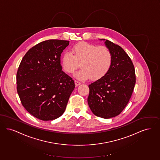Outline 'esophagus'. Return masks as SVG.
Listing matches in <instances>:
<instances>
[{"instance_id": "34e87169", "label": "esophagus", "mask_w": 160, "mask_h": 160, "mask_svg": "<svg viewBox=\"0 0 160 160\" xmlns=\"http://www.w3.org/2000/svg\"><path fill=\"white\" fill-rule=\"evenodd\" d=\"M75 85L76 86H78V85H79L81 84V82L79 81H77V80L75 81Z\"/></svg>"}]
</instances>
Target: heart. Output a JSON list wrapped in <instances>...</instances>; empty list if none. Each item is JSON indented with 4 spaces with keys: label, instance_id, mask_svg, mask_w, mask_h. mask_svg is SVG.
I'll use <instances>...</instances> for the list:
<instances>
[{
    "label": "heart",
    "instance_id": "b5f03b06",
    "mask_svg": "<svg viewBox=\"0 0 160 160\" xmlns=\"http://www.w3.org/2000/svg\"><path fill=\"white\" fill-rule=\"evenodd\" d=\"M112 62L111 52L107 47L82 42L73 46L72 52L66 51L63 53L62 67L65 72L73 73L81 62L82 69L75 77L79 79L90 77L92 80H98L109 71Z\"/></svg>",
    "mask_w": 160,
    "mask_h": 160
}]
</instances>
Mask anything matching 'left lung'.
Segmentation results:
<instances>
[{
    "instance_id": "left-lung-1",
    "label": "left lung",
    "mask_w": 160,
    "mask_h": 160,
    "mask_svg": "<svg viewBox=\"0 0 160 160\" xmlns=\"http://www.w3.org/2000/svg\"><path fill=\"white\" fill-rule=\"evenodd\" d=\"M112 56L111 68L104 77L91 83L88 103L96 116L108 119L124 110L132 95L136 83L134 65L120 46L104 39Z\"/></svg>"
}]
</instances>
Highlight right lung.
<instances>
[{"mask_svg": "<svg viewBox=\"0 0 160 160\" xmlns=\"http://www.w3.org/2000/svg\"><path fill=\"white\" fill-rule=\"evenodd\" d=\"M69 41H45L30 49L17 73V92L24 108L42 121L54 120L65 111L75 88L71 77L62 71L60 57Z\"/></svg>", "mask_w": 160, "mask_h": 160, "instance_id": "right-lung-1", "label": "right lung"}]
</instances>
